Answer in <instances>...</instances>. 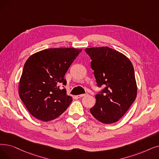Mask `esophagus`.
Here are the masks:
<instances>
[{
  "label": "esophagus",
  "mask_w": 159,
  "mask_h": 159,
  "mask_svg": "<svg viewBox=\"0 0 159 159\" xmlns=\"http://www.w3.org/2000/svg\"><path fill=\"white\" fill-rule=\"evenodd\" d=\"M88 95V93H84V94H81V95H77V97L78 98H82V97H84V96H86Z\"/></svg>",
  "instance_id": "esophagus-1"
}]
</instances>
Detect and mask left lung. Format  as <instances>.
<instances>
[{
    "label": "left lung",
    "mask_w": 159,
    "mask_h": 159,
    "mask_svg": "<svg viewBox=\"0 0 159 159\" xmlns=\"http://www.w3.org/2000/svg\"><path fill=\"white\" fill-rule=\"evenodd\" d=\"M91 67L99 88L96 103L90 109L95 119L110 124L118 121L125 114L137 94L133 66L122 53L108 47L87 48Z\"/></svg>",
    "instance_id": "1"
}]
</instances>
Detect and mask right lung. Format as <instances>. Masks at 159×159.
I'll return each instance as SVG.
<instances>
[{
	"label": "right lung",
	"mask_w": 159,
	"mask_h": 159,
	"mask_svg": "<svg viewBox=\"0 0 159 159\" xmlns=\"http://www.w3.org/2000/svg\"><path fill=\"white\" fill-rule=\"evenodd\" d=\"M82 49L54 48L39 51L26 61L19 94L29 112L48 121L58 118L73 101L64 88V76Z\"/></svg>",
	"instance_id": "add662e5"
}]
</instances>
